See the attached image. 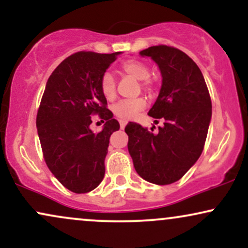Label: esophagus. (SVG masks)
<instances>
[{
    "mask_svg": "<svg viewBox=\"0 0 248 248\" xmlns=\"http://www.w3.org/2000/svg\"><path fill=\"white\" fill-rule=\"evenodd\" d=\"M126 124H127V121L120 120V127H121V129H124V128L126 127Z\"/></svg>",
    "mask_w": 248,
    "mask_h": 248,
    "instance_id": "obj_1",
    "label": "esophagus"
}]
</instances>
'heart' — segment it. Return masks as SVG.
<instances>
[{"instance_id":"heart-1","label":"heart","mask_w":248,"mask_h":248,"mask_svg":"<svg viewBox=\"0 0 248 248\" xmlns=\"http://www.w3.org/2000/svg\"><path fill=\"white\" fill-rule=\"evenodd\" d=\"M121 69L124 73L132 76L133 78L142 80V85L147 90H150L153 86V81L148 79L149 69L144 62L140 61H126L122 62ZM100 90L101 93L106 99H113L115 96V79L110 72H105L100 79ZM146 106V100L143 98H133L124 99L113 105V112L116 116L128 120Z\"/></svg>"}]
</instances>
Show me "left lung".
I'll use <instances>...</instances> for the list:
<instances>
[{"label": "left lung", "instance_id": "obj_1", "mask_svg": "<svg viewBox=\"0 0 248 248\" xmlns=\"http://www.w3.org/2000/svg\"><path fill=\"white\" fill-rule=\"evenodd\" d=\"M140 55L150 57L161 71L160 94L148 114L164 124L153 133V128L149 132L129 122L124 128L128 152L142 178L167 186L183 177L203 152L212 115L211 98L197 64L183 51L158 45Z\"/></svg>", "mask_w": 248, "mask_h": 248}]
</instances>
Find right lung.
I'll return each instance as SVG.
<instances>
[{"label": "right lung", "mask_w": 248, "mask_h": 248, "mask_svg": "<svg viewBox=\"0 0 248 248\" xmlns=\"http://www.w3.org/2000/svg\"><path fill=\"white\" fill-rule=\"evenodd\" d=\"M120 53H73L47 79L37 132L47 168L72 192L92 191L105 176L109 138L120 124L106 108L100 79ZM94 114L107 121L99 133L89 128Z\"/></svg>", "instance_id": "1"}]
</instances>
